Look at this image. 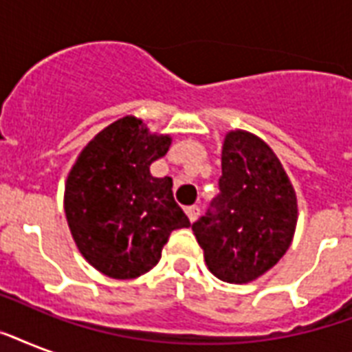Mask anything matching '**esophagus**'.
<instances>
[{
    "instance_id": "esophagus-1",
    "label": "esophagus",
    "mask_w": 352,
    "mask_h": 352,
    "mask_svg": "<svg viewBox=\"0 0 352 352\" xmlns=\"http://www.w3.org/2000/svg\"><path fill=\"white\" fill-rule=\"evenodd\" d=\"M199 214H201V208H199V206H188L186 208V215H188V219L192 221H195L199 217Z\"/></svg>"
}]
</instances>
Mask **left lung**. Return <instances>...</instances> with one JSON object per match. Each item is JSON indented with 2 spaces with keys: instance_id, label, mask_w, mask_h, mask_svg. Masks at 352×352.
<instances>
[{
  "instance_id": "obj_1",
  "label": "left lung",
  "mask_w": 352,
  "mask_h": 352,
  "mask_svg": "<svg viewBox=\"0 0 352 352\" xmlns=\"http://www.w3.org/2000/svg\"><path fill=\"white\" fill-rule=\"evenodd\" d=\"M221 193L193 223L206 267L226 283H250L289 250L298 199L272 148L254 133L228 131L221 155Z\"/></svg>"
}]
</instances>
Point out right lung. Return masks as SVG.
<instances>
[{"label": "right lung", "instance_id": "obj_1", "mask_svg": "<svg viewBox=\"0 0 352 352\" xmlns=\"http://www.w3.org/2000/svg\"><path fill=\"white\" fill-rule=\"evenodd\" d=\"M170 146V135L151 133L127 115L95 135L69 171L63 193L69 230L85 261L107 278L149 272L171 232L190 226L170 177L149 171Z\"/></svg>", "mask_w": 352, "mask_h": 352}]
</instances>
